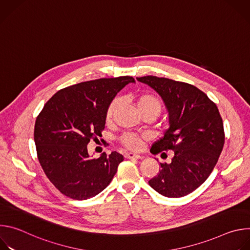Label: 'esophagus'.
I'll use <instances>...</instances> for the list:
<instances>
[{"mask_svg": "<svg viewBox=\"0 0 250 250\" xmlns=\"http://www.w3.org/2000/svg\"><path fill=\"white\" fill-rule=\"evenodd\" d=\"M125 158H127V159H133V158H135V159H141V158H144V157L140 156V155H138V154H134V153H131V152L125 153Z\"/></svg>", "mask_w": 250, "mask_h": 250, "instance_id": "esophagus-1", "label": "esophagus"}]
</instances>
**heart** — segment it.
<instances>
[{"label": "heart", "mask_w": 250, "mask_h": 250, "mask_svg": "<svg viewBox=\"0 0 250 250\" xmlns=\"http://www.w3.org/2000/svg\"><path fill=\"white\" fill-rule=\"evenodd\" d=\"M118 105H119L118 98L114 99L110 103L108 109H106V111H105V122L106 123H110L113 120ZM136 106L140 113L147 112V111H153V112L158 113V115H159V113L161 111L160 101L155 96H153L149 93H142L136 97ZM142 140H144V136L133 133V132H125L120 137L121 144L124 146H125L126 148L131 149V150L140 149L142 146Z\"/></svg>", "instance_id": "1"}]
</instances>
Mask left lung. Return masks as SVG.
I'll list each match as a JSON object with an SVG mask.
<instances>
[{
	"label": "left lung",
	"instance_id": "obj_1",
	"mask_svg": "<svg viewBox=\"0 0 250 250\" xmlns=\"http://www.w3.org/2000/svg\"><path fill=\"white\" fill-rule=\"evenodd\" d=\"M136 79L153 88L169 112L170 126L152 145L151 153L174 151L171 162L160 163L159 173L148 183L165 197L186 196L208 179L224 148L225 130L218 106L191 84L151 75Z\"/></svg>",
	"mask_w": 250,
	"mask_h": 250
}]
</instances>
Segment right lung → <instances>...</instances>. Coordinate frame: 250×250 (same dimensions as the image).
<instances>
[{
    "mask_svg": "<svg viewBox=\"0 0 250 250\" xmlns=\"http://www.w3.org/2000/svg\"><path fill=\"white\" fill-rule=\"evenodd\" d=\"M130 82L133 77L121 76L69 86L56 92L38 116L33 132L38 158L63 195L87 200L111 183L124 156L113 151L90 158L87 146L102 136L106 109Z\"/></svg>",
    "mask_w": 250,
    "mask_h": 250,
    "instance_id": "right-lung-1",
    "label": "right lung"
}]
</instances>
